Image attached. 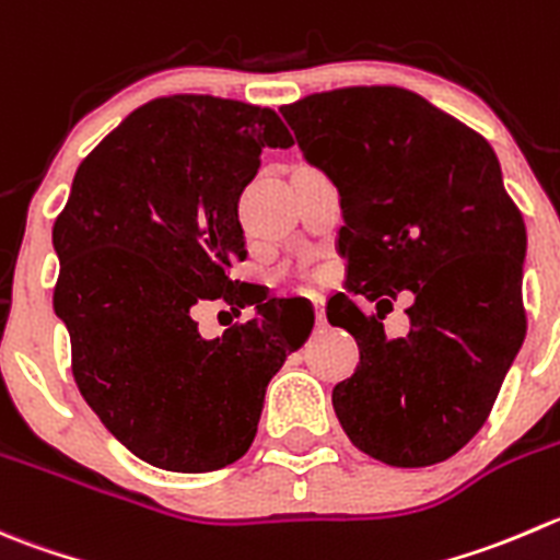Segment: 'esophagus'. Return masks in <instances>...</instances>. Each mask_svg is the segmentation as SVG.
Returning <instances> with one entry per match:
<instances>
[{"label":"esophagus","mask_w":560,"mask_h":560,"mask_svg":"<svg viewBox=\"0 0 560 560\" xmlns=\"http://www.w3.org/2000/svg\"><path fill=\"white\" fill-rule=\"evenodd\" d=\"M312 303H314V317H317V325L328 323V319H325V301H323V298L314 295Z\"/></svg>","instance_id":"obj_1"}]
</instances>
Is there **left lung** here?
Wrapping results in <instances>:
<instances>
[{
  "mask_svg": "<svg viewBox=\"0 0 560 560\" xmlns=\"http://www.w3.org/2000/svg\"><path fill=\"white\" fill-rule=\"evenodd\" d=\"M281 114L341 199L347 281L325 314L361 352L334 388L341 430L394 468L443 463L485 427L525 339V224L501 164L485 136L401 86L314 92ZM401 289L417 298L411 330L388 340Z\"/></svg>",
  "mask_w": 560,
  "mask_h": 560,
  "instance_id": "1",
  "label": "left lung"
}]
</instances>
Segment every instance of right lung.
I'll use <instances>...</instances> for the list:
<instances>
[{"instance_id":"obj_1","label":"right lung","mask_w":560,"mask_h":560,"mask_svg":"<svg viewBox=\"0 0 560 560\" xmlns=\"http://www.w3.org/2000/svg\"><path fill=\"white\" fill-rule=\"evenodd\" d=\"M273 108L213 95L155 97L81 161L54 221V312L86 405L128 452L175 474L241 459L265 388L314 325L301 298L202 339L191 308L246 306L237 202L265 148H290Z\"/></svg>"}]
</instances>
